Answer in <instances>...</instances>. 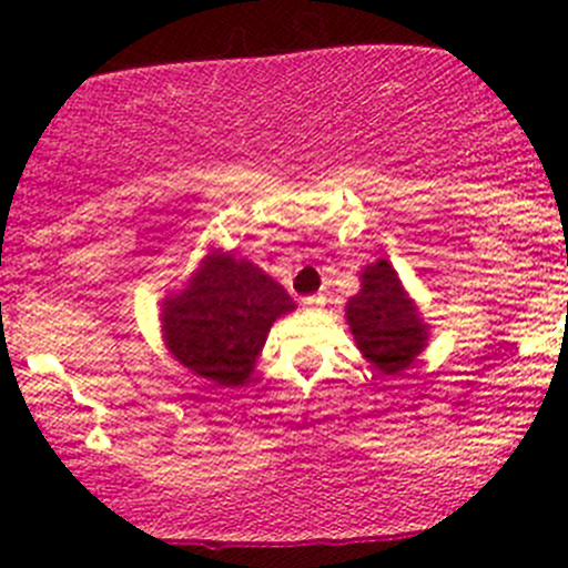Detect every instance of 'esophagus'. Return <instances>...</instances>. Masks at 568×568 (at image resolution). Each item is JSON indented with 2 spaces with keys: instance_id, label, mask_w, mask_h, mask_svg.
<instances>
[{
  "instance_id": "obj_1",
  "label": "esophagus",
  "mask_w": 568,
  "mask_h": 568,
  "mask_svg": "<svg viewBox=\"0 0 568 568\" xmlns=\"http://www.w3.org/2000/svg\"><path fill=\"white\" fill-rule=\"evenodd\" d=\"M324 305H326V300L321 294L305 296V300H302V307H305V311H321Z\"/></svg>"
}]
</instances>
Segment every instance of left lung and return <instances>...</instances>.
Segmentation results:
<instances>
[{
  "instance_id": "obj_1",
  "label": "left lung",
  "mask_w": 568,
  "mask_h": 568,
  "mask_svg": "<svg viewBox=\"0 0 568 568\" xmlns=\"http://www.w3.org/2000/svg\"><path fill=\"white\" fill-rule=\"evenodd\" d=\"M346 321L363 357L387 376L409 368L426 348L428 324L385 257L363 268L359 294L346 305Z\"/></svg>"
}]
</instances>
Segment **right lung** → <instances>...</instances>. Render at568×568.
<instances>
[{"label":"right lung","mask_w":568,"mask_h":568,"mask_svg":"<svg viewBox=\"0 0 568 568\" xmlns=\"http://www.w3.org/2000/svg\"><path fill=\"white\" fill-rule=\"evenodd\" d=\"M294 307L288 291L255 263L214 250L162 302L164 343L211 390L239 387L250 379L274 321Z\"/></svg>","instance_id":"1"}]
</instances>
